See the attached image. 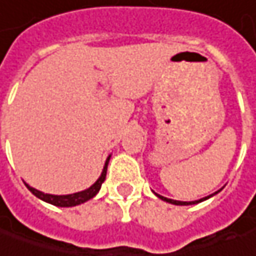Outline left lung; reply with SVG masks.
I'll list each match as a JSON object with an SVG mask.
<instances>
[{"instance_id":"left-lung-1","label":"left lung","mask_w":256,"mask_h":256,"mask_svg":"<svg viewBox=\"0 0 256 256\" xmlns=\"http://www.w3.org/2000/svg\"><path fill=\"white\" fill-rule=\"evenodd\" d=\"M216 194V192H214ZM158 196V194H156ZM160 200H164V202H168V203L171 204H176V206H188V204H196V203H200V202H203V200H207L208 197H212V196H208V197H204L202 200H197V202H176V200H171V198H166V197H162V196H158Z\"/></svg>"}]
</instances>
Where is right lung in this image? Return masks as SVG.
Returning a JSON list of instances; mask_svg holds the SVG:
<instances>
[{"mask_svg":"<svg viewBox=\"0 0 256 256\" xmlns=\"http://www.w3.org/2000/svg\"><path fill=\"white\" fill-rule=\"evenodd\" d=\"M108 160H110V156L106 160V165H104V170H102V172H101V176H100L97 181H96L91 187L88 188V190H84L81 192H75V194H69V196H53V194H44V192L38 191L36 188L27 186V184H26V186H27V188H28L36 197H38L40 200H43V202H46V203H50L53 204V206H59V207H72V206H78V204L85 203V202L91 200V198L97 194L98 191H100L101 184L104 182L106 175H107V165H108Z\"/></svg>","mask_w":256,"mask_h":256,"instance_id":"1","label":"right lung"}]
</instances>
